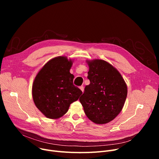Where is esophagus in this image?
<instances>
[{
	"label": "esophagus",
	"mask_w": 159,
	"mask_h": 159,
	"mask_svg": "<svg viewBox=\"0 0 159 159\" xmlns=\"http://www.w3.org/2000/svg\"><path fill=\"white\" fill-rule=\"evenodd\" d=\"M79 88L80 89V90L82 91V92H83V91H84V86H80V87H79Z\"/></svg>",
	"instance_id": "obj_1"
}]
</instances>
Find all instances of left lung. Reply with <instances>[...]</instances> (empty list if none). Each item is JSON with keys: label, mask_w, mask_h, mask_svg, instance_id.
I'll return each mask as SVG.
<instances>
[{"label": "left lung", "mask_w": 159, "mask_h": 159, "mask_svg": "<svg viewBox=\"0 0 159 159\" xmlns=\"http://www.w3.org/2000/svg\"><path fill=\"white\" fill-rule=\"evenodd\" d=\"M88 64L90 84L85 87L79 101L89 120L106 124L121 111L127 97V86L120 73L105 61L95 59Z\"/></svg>", "instance_id": "obj_1"}]
</instances>
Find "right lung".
Returning <instances> with one entry per match:
<instances>
[{
    "label": "right lung",
    "instance_id": "obj_1",
    "mask_svg": "<svg viewBox=\"0 0 159 159\" xmlns=\"http://www.w3.org/2000/svg\"><path fill=\"white\" fill-rule=\"evenodd\" d=\"M71 66L72 61L66 57H55L43 66L33 82V101L49 119L61 117L82 93L73 83L74 75L70 72Z\"/></svg>",
    "mask_w": 159,
    "mask_h": 159
}]
</instances>
